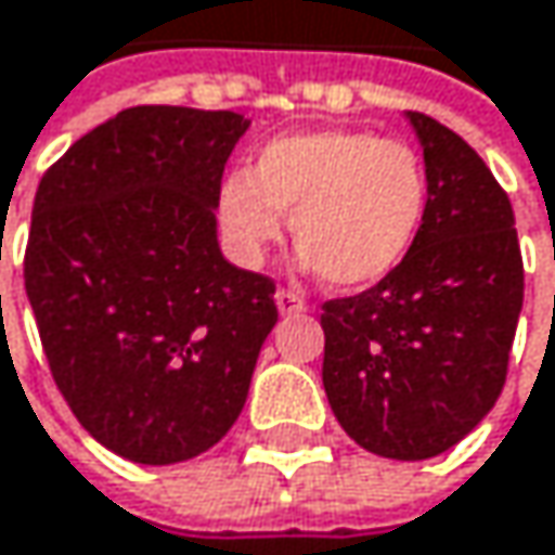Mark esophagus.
<instances>
[{"label": "esophagus", "mask_w": 555, "mask_h": 555, "mask_svg": "<svg viewBox=\"0 0 555 555\" xmlns=\"http://www.w3.org/2000/svg\"><path fill=\"white\" fill-rule=\"evenodd\" d=\"M276 308H279V314H298V311H305L308 305H305V298H301L298 292H292V288H279Z\"/></svg>", "instance_id": "1"}]
</instances>
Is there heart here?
Wrapping results in <instances>:
<instances>
[{
	"label": "heart",
	"instance_id": "b5f03b06",
	"mask_svg": "<svg viewBox=\"0 0 555 555\" xmlns=\"http://www.w3.org/2000/svg\"><path fill=\"white\" fill-rule=\"evenodd\" d=\"M427 208L430 179L417 151L350 128L282 134L218 192L221 231L244 263L267 257L288 215L301 267L340 288L395 273L417 244Z\"/></svg>",
	"mask_w": 555,
	"mask_h": 555
}]
</instances>
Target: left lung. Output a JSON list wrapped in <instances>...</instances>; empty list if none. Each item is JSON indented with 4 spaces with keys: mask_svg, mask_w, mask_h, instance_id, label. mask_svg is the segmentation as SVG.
<instances>
[{
    "mask_svg": "<svg viewBox=\"0 0 555 555\" xmlns=\"http://www.w3.org/2000/svg\"><path fill=\"white\" fill-rule=\"evenodd\" d=\"M430 208L404 263L373 288L321 305V379L340 427L370 453L430 460L499 401L524 305L507 192L440 121L408 112Z\"/></svg>",
    "mask_w": 555,
    "mask_h": 555,
    "instance_id": "8db88e82",
    "label": "left lung"
}]
</instances>
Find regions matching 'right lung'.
Listing matches in <instances>:
<instances>
[{
  "mask_svg": "<svg viewBox=\"0 0 555 555\" xmlns=\"http://www.w3.org/2000/svg\"><path fill=\"white\" fill-rule=\"evenodd\" d=\"M250 121L125 108L44 172L25 292L60 395L112 453L169 466L237 421L276 282L221 257L215 208Z\"/></svg>",
  "mask_w": 555,
  "mask_h": 555,
  "instance_id": "right-lung-1",
  "label": "right lung"
}]
</instances>
